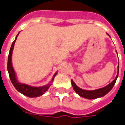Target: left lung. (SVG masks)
Wrapping results in <instances>:
<instances>
[{"label":"left lung","instance_id":"8db88e82","mask_svg":"<svg viewBox=\"0 0 125 125\" xmlns=\"http://www.w3.org/2000/svg\"><path fill=\"white\" fill-rule=\"evenodd\" d=\"M107 34L109 36L108 34ZM117 68H118V73H117V74L114 80H113L112 82H111L110 83H109L108 85H106V86H105V87L100 88V89H95V90H91V91H89V90H85V89H81V88H80L79 87H78V86L75 84L74 81L73 80H71V84H72L73 87V89H74V91H76V93H77L79 96L83 97V98H85V99H94L99 98V97H103V96H104V95H106L107 93H108L109 91L112 89V87H114V84L115 83L117 78L118 77L119 65Z\"/></svg>","mask_w":125,"mask_h":125}]
</instances>
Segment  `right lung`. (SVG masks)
<instances>
[{
  "instance_id": "1",
  "label": "right lung",
  "mask_w": 125,
  "mask_h": 125,
  "mask_svg": "<svg viewBox=\"0 0 125 125\" xmlns=\"http://www.w3.org/2000/svg\"><path fill=\"white\" fill-rule=\"evenodd\" d=\"M19 34L17 35L14 42H13L10 50V52H9L8 59V65H7V69H8V71L9 76H10V80L12 82L13 85H14L15 89L19 92H20L24 95L28 97H39V96L43 95L45 91H47L48 90V89L51 85V83L46 85H44V86H42V87H32V86H30V85L24 84V83H20V82H18V80H17L16 74H15V71L13 69V67L12 63H11V58H12V52L13 48H14L15 43V41H16ZM56 74L57 73H56L54 76H53L52 79L51 80V82H52Z\"/></svg>"
}]
</instances>
